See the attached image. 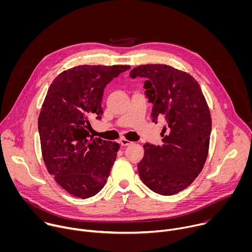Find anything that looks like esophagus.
Instances as JSON below:
<instances>
[{
  "label": "esophagus",
  "instance_id": "1",
  "mask_svg": "<svg viewBox=\"0 0 252 252\" xmlns=\"http://www.w3.org/2000/svg\"><path fill=\"white\" fill-rule=\"evenodd\" d=\"M120 143L121 145L123 146V147H126V146H129V145H131V141H129V140H127V139H126V138H122L121 140H120Z\"/></svg>",
  "mask_w": 252,
  "mask_h": 252
}]
</instances>
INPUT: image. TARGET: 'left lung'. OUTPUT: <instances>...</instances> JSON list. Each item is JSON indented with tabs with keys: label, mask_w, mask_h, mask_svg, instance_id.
Wrapping results in <instances>:
<instances>
[{
	"label": "left lung",
	"mask_w": 252,
	"mask_h": 252,
	"mask_svg": "<svg viewBox=\"0 0 252 252\" xmlns=\"http://www.w3.org/2000/svg\"><path fill=\"white\" fill-rule=\"evenodd\" d=\"M129 76L148 80L145 89L154 103L153 121L162 119L167 124L160 132L161 146L143 145L138 174L153 191L175 194L193 183L206 161L211 132L208 104L196 80L170 65H137Z\"/></svg>",
	"instance_id": "1"
}]
</instances>
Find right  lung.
<instances>
[{
  "label": "right lung",
  "instance_id": "add662e5",
  "mask_svg": "<svg viewBox=\"0 0 252 252\" xmlns=\"http://www.w3.org/2000/svg\"><path fill=\"white\" fill-rule=\"evenodd\" d=\"M126 64L77 65L51 84L39 115L41 150L49 173L69 194L89 198L105 185L120 145L90 134L100 119L103 90Z\"/></svg>",
  "mask_w": 252,
  "mask_h": 252
}]
</instances>
